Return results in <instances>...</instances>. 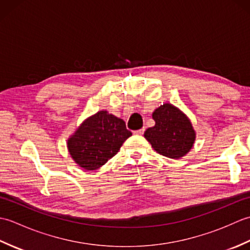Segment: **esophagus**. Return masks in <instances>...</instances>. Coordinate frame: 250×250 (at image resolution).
<instances>
[{
	"label": "esophagus",
	"mask_w": 250,
	"mask_h": 250,
	"mask_svg": "<svg viewBox=\"0 0 250 250\" xmlns=\"http://www.w3.org/2000/svg\"><path fill=\"white\" fill-rule=\"evenodd\" d=\"M144 132H145V129L143 128V129L134 131V134H136V135H143V134H144Z\"/></svg>",
	"instance_id": "34e87169"
}]
</instances>
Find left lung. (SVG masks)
Returning a JSON list of instances; mask_svg holds the SVG:
<instances>
[{
	"label": "left lung",
	"instance_id": "left-lung-1",
	"mask_svg": "<svg viewBox=\"0 0 250 250\" xmlns=\"http://www.w3.org/2000/svg\"><path fill=\"white\" fill-rule=\"evenodd\" d=\"M155 125L148 128L144 137L160 155L179 159L191 150L195 131L188 116L171 103H164L152 113Z\"/></svg>",
	"mask_w": 250,
	"mask_h": 250
}]
</instances>
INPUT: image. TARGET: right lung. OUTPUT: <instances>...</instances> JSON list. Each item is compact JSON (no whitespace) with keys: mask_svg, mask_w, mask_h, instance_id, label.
Returning a JSON list of instances; mask_svg holds the SVG:
<instances>
[{"mask_svg":"<svg viewBox=\"0 0 250 250\" xmlns=\"http://www.w3.org/2000/svg\"><path fill=\"white\" fill-rule=\"evenodd\" d=\"M131 135L121 118L107 110H100L82 122L67 139L66 145L78 167L93 171L113 158Z\"/></svg>","mask_w":250,"mask_h":250,"instance_id":"obj_1","label":"right lung"}]
</instances>
